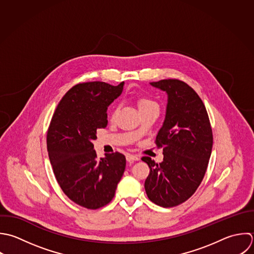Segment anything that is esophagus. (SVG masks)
I'll return each mask as SVG.
<instances>
[{
	"mask_svg": "<svg viewBox=\"0 0 254 254\" xmlns=\"http://www.w3.org/2000/svg\"><path fill=\"white\" fill-rule=\"evenodd\" d=\"M127 160L128 161V162H130V161H137V160H139V157L137 156V155H134V154H127Z\"/></svg>",
	"mask_w": 254,
	"mask_h": 254,
	"instance_id": "esophagus-1",
	"label": "esophagus"
}]
</instances>
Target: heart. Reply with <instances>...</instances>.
Instances as JSON below:
<instances>
[{
	"label": "heart",
	"instance_id": "obj_1",
	"mask_svg": "<svg viewBox=\"0 0 254 254\" xmlns=\"http://www.w3.org/2000/svg\"><path fill=\"white\" fill-rule=\"evenodd\" d=\"M151 108H156L158 109V105L151 99L149 98H146V97H142L138 100V109L139 111L140 110H146V109H151ZM118 111V108H116L112 114V118L115 117L116 113Z\"/></svg>",
	"mask_w": 254,
	"mask_h": 254
}]
</instances>
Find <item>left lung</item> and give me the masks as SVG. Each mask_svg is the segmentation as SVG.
<instances>
[{
  "instance_id": "left-lung-1",
  "label": "left lung",
  "mask_w": 254,
  "mask_h": 254,
  "mask_svg": "<svg viewBox=\"0 0 254 254\" xmlns=\"http://www.w3.org/2000/svg\"><path fill=\"white\" fill-rule=\"evenodd\" d=\"M168 96L164 123L155 143L163 161L144 156L150 168L144 188L154 204L171 208L187 201L200 186L212 153L213 132L207 110L198 94L177 79L151 82Z\"/></svg>"
}]
</instances>
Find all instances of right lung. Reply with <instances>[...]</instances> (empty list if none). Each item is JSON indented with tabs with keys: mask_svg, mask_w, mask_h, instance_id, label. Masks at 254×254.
I'll use <instances>...</instances> for the list:
<instances>
[{
	"mask_svg": "<svg viewBox=\"0 0 254 254\" xmlns=\"http://www.w3.org/2000/svg\"><path fill=\"white\" fill-rule=\"evenodd\" d=\"M124 82L113 86L95 81L72 87L51 119L46 144L55 178L64 194L90 210L109 204L126 169L120 152L98 158L93 140L108 125V107L122 94Z\"/></svg>",
	"mask_w": 254,
	"mask_h": 254,
	"instance_id": "right-lung-1",
	"label": "right lung"
}]
</instances>
